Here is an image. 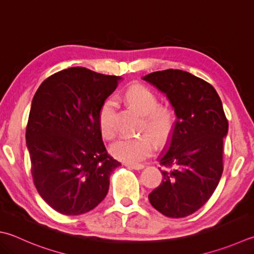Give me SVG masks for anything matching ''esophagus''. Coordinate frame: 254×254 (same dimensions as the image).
I'll return each instance as SVG.
<instances>
[{"label":"esophagus","instance_id":"1","mask_svg":"<svg viewBox=\"0 0 254 254\" xmlns=\"http://www.w3.org/2000/svg\"><path fill=\"white\" fill-rule=\"evenodd\" d=\"M126 167H128V168H130V169H133V170H140V169H142L145 166L141 165V164H136V165H129V164H126Z\"/></svg>","mask_w":254,"mask_h":254}]
</instances>
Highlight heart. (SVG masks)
Returning <instances> with one entry per match:
<instances>
[{"instance_id": "heart-1", "label": "heart", "mask_w": 254, "mask_h": 254, "mask_svg": "<svg viewBox=\"0 0 254 254\" xmlns=\"http://www.w3.org/2000/svg\"><path fill=\"white\" fill-rule=\"evenodd\" d=\"M126 99L131 106L145 116V127L159 142L168 138L174 124L172 114L167 108L158 107V99L145 86L135 84L126 92ZM117 103L109 98L100 107L98 114L99 130L105 138H113L116 133L115 112ZM156 150V142L149 133L140 136H124L112 143L111 152L117 159L127 164H137L149 158Z\"/></svg>"}]
</instances>
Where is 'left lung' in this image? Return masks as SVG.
Instances as JSON below:
<instances>
[{
	"mask_svg": "<svg viewBox=\"0 0 254 254\" xmlns=\"http://www.w3.org/2000/svg\"><path fill=\"white\" fill-rule=\"evenodd\" d=\"M166 95L176 122L158 160L162 181L148 195L152 207L169 218L192 214L208 201L223 171V138L228 121L211 85L188 71L166 69L142 77Z\"/></svg>",
	"mask_w": 254,
	"mask_h": 254,
	"instance_id": "1",
	"label": "left lung"
}]
</instances>
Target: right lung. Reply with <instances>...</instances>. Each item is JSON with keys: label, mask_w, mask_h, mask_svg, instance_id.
<instances>
[{"label": "right lung", "mask_w": 254, "mask_h": 254, "mask_svg": "<svg viewBox=\"0 0 254 254\" xmlns=\"http://www.w3.org/2000/svg\"><path fill=\"white\" fill-rule=\"evenodd\" d=\"M121 79L70 67L46 78L33 97L25 135L33 181L57 212L78 216L106 197L121 162L107 154L98 114Z\"/></svg>", "instance_id": "add662e5"}]
</instances>
